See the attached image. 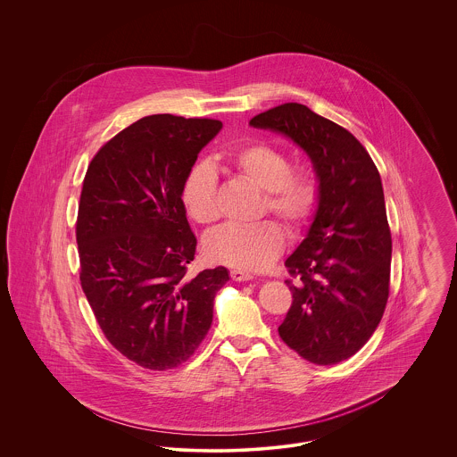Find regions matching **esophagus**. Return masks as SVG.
Listing matches in <instances>:
<instances>
[{
  "label": "esophagus",
  "instance_id": "1",
  "mask_svg": "<svg viewBox=\"0 0 457 457\" xmlns=\"http://www.w3.org/2000/svg\"><path fill=\"white\" fill-rule=\"evenodd\" d=\"M231 279H233V281H238V283H243V281H252L253 276L248 274V272H245V270L233 269V270H231Z\"/></svg>",
  "mask_w": 457,
  "mask_h": 457
}]
</instances>
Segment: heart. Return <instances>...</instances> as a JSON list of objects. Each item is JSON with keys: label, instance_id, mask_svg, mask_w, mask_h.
<instances>
[{"label": "heart", "instance_id": "1", "mask_svg": "<svg viewBox=\"0 0 457 457\" xmlns=\"http://www.w3.org/2000/svg\"><path fill=\"white\" fill-rule=\"evenodd\" d=\"M231 162L243 178L263 190V212L276 214L291 229H302L315 216L320 202L317 176L306 168L291 170L289 159L281 151L265 144H250L239 149ZM181 204L202 226L218 220V176L211 164L198 162L185 176ZM283 248V229L274 220L226 226L205 239V255L211 261L248 272L267 269Z\"/></svg>", "mask_w": 457, "mask_h": 457}]
</instances>
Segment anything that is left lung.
Returning a JSON list of instances; mask_svg holds the SVG:
<instances>
[{
	"instance_id": "obj_1",
	"label": "left lung",
	"mask_w": 457,
	"mask_h": 457,
	"mask_svg": "<svg viewBox=\"0 0 457 457\" xmlns=\"http://www.w3.org/2000/svg\"><path fill=\"white\" fill-rule=\"evenodd\" d=\"M303 149L320 202L286 267L293 303L279 326L284 343L315 365H336L367 345L380 324L391 281L392 239L382 179L365 147L337 123L298 103L250 120Z\"/></svg>"
}]
</instances>
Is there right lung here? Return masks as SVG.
Wrapping results in <instances>:
<instances>
[{"mask_svg": "<svg viewBox=\"0 0 457 457\" xmlns=\"http://www.w3.org/2000/svg\"><path fill=\"white\" fill-rule=\"evenodd\" d=\"M222 123L153 114L112 137L88 164L77 219L80 283L106 339L137 365L170 370L207 336L226 267L194 279L196 238L185 176Z\"/></svg>", "mask_w": 457, "mask_h": 457, "instance_id": "obj_1", "label": "right lung"}]
</instances>
